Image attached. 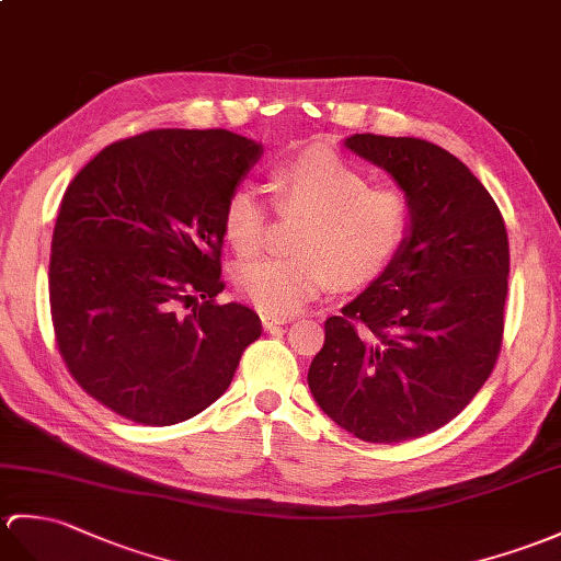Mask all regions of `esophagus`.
I'll use <instances>...</instances> for the list:
<instances>
[{
  "label": "esophagus",
  "mask_w": 561,
  "mask_h": 561,
  "mask_svg": "<svg viewBox=\"0 0 561 561\" xmlns=\"http://www.w3.org/2000/svg\"><path fill=\"white\" fill-rule=\"evenodd\" d=\"M286 324V320L284 318H270V316H263V328H265V332H277V330H282Z\"/></svg>",
  "instance_id": "34e87169"
}]
</instances>
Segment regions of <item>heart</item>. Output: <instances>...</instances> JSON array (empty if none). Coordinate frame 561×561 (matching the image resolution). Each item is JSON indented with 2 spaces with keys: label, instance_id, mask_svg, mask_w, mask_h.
I'll return each instance as SVG.
<instances>
[{
  "label": "heart",
  "instance_id": "1",
  "mask_svg": "<svg viewBox=\"0 0 561 561\" xmlns=\"http://www.w3.org/2000/svg\"><path fill=\"white\" fill-rule=\"evenodd\" d=\"M270 188L284 210L308 213L296 233V255H265L237 267L233 284L260 312L289 318L328 286H360L392 263L409 237L411 207L394 188H373L368 176L330 150H308L272 172ZM225 237L241 255L265 241L267 205L260 191H233L221 215Z\"/></svg>",
  "mask_w": 561,
  "mask_h": 561
}]
</instances>
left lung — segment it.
<instances>
[{"label": "left lung", "mask_w": 561, "mask_h": 561, "mask_svg": "<svg viewBox=\"0 0 561 561\" xmlns=\"http://www.w3.org/2000/svg\"><path fill=\"white\" fill-rule=\"evenodd\" d=\"M411 207L409 237L363 294L324 322L308 387L346 433L392 445L459 415L485 385L504 332L510 241L492 195L421 138L354 134Z\"/></svg>", "instance_id": "obj_1"}]
</instances>
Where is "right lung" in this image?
<instances>
[{
    "label": "right lung",
    "mask_w": 561,
    "mask_h": 561,
    "mask_svg": "<svg viewBox=\"0 0 561 561\" xmlns=\"http://www.w3.org/2000/svg\"><path fill=\"white\" fill-rule=\"evenodd\" d=\"M263 142L158 128L98 152L69 184L51 233L49 308L59 354L102 407L174 425L227 392L263 328L219 306L229 195Z\"/></svg>",
    "instance_id": "right-lung-1"
}]
</instances>
